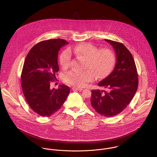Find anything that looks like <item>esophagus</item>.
<instances>
[{"instance_id": "esophagus-1", "label": "esophagus", "mask_w": 157, "mask_h": 157, "mask_svg": "<svg viewBox=\"0 0 157 157\" xmlns=\"http://www.w3.org/2000/svg\"><path fill=\"white\" fill-rule=\"evenodd\" d=\"M72 89L73 90H78V91H81L83 90V88H76V87H73Z\"/></svg>"}]
</instances>
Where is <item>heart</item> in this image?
<instances>
[{
	"instance_id": "heart-1",
	"label": "heart",
	"mask_w": 157,
	"mask_h": 157,
	"mask_svg": "<svg viewBox=\"0 0 157 157\" xmlns=\"http://www.w3.org/2000/svg\"><path fill=\"white\" fill-rule=\"evenodd\" d=\"M71 52L76 56L85 59V71L72 70L64 75L67 83L83 87L92 82L95 75L98 78L107 77L112 71L115 63V56L111 50L106 48L99 49L90 43H83L69 49L64 50L60 56V63L63 69L69 67L71 62Z\"/></svg>"
}]
</instances>
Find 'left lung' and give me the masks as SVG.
<instances>
[{
    "mask_svg": "<svg viewBox=\"0 0 157 157\" xmlns=\"http://www.w3.org/2000/svg\"><path fill=\"white\" fill-rule=\"evenodd\" d=\"M115 51L117 62L111 74L98 83L107 90H92L90 102L101 115L112 117L129 104L138 88V76L132 55L123 44L105 39Z\"/></svg>",
    "mask_w": 157,
    "mask_h": 157,
    "instance_id": "left-lung-1",
    "label": "left lung"
}]
</instances>
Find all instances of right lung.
<instances>
[{
  "label": "right lung",
  "instance_id": "obj_1",
  "mask_svg": "<svg viewBox=\"0 0 157 157\" xmlns=\"http://www.w3.org/2000/svg\"><path fill=\"white\" fill-rule=\"evenodd\" d=\"M67 41L55 39L34 45L27 54L21 74V85L25 99L34 112L49 117L57 112L65 101L70 88L65 85L58 90L50 89V83L56 79L59 70L57 56Z\"/></svg>",
  "mask_w": 157,
  "mask_h": 157
}]
</instances>
